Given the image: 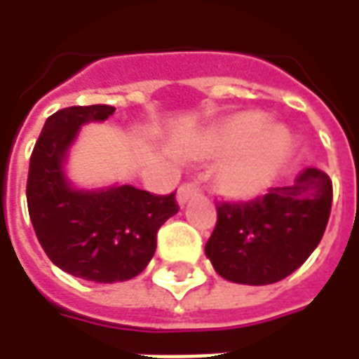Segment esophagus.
Wrapping results in <instances>:
<instances>
[{
    "instance_id": "1",
    "label": "esophagus",
    "mask_w": 359,
    "mask_h": 359,
    "mask_svg": "<svg viewBox=\"0 0 359 359\" xmlns=\"http://www.w3.org/2000/svg\"><path fill=\"white\" fill-rule=\"evenodd\" d=\"M198 192H200V188L196 187V184H182V187L179 188V192H177V202H179V205H184V203H187L190 198H194Z\"/></svg>"
}]
</instances>
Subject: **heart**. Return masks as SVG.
<instances>
[{
  "label": "heart",
  "mask_w": 359,
  "mask_h": 359,
  "mask_svg": "<svg viewBox=\"0 0 359 359\" xmlns=\"http://www.w3.org/2000/svg\"><path fill=\"white\" fill-rule=\"evenodd\" d=\"M292 151V138L283 125L265 123L264 113L238 111L205 128L192 146L202 159L225 156L215 167V187L236 202L262 196L277 179Z\"/></svg>",
  "instance_id": "heart-1"
}]
</instances>
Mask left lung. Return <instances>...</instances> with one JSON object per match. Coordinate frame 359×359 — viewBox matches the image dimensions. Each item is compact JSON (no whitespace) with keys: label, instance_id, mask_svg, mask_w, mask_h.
Instances as JSON below:
<instances>
[{"label":"left lung","instance_id":"obj_1","mask_svg":"<svg viewBox=\"0 0 359 359\" xmlns=\"http://www.w3.org/2000/svg\"><path fill=\"white\" fill-rule=\"evenodd\" d=\"M332 182L306 167L286 187L250 203H219L205 256L219 275L238 285H273L317 248L331 215Z\"/></svg>","mask_w":359,"mask_h":359}]
</instances>
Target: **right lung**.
<instances>
[{"label": "right lung", "instance_id": "1", "mask_svg": "<svg viewBox=\"0 0 359 359\" xmlns=\"http://www.w3.org/2000/svg\"><path fill=\"white\" fill-rule=\"evenodd\" d=\"M115 107L74 105L48 117L30 157L27 202L36 236L59 269L94 283H123L146 269L157 231L179 205L175 194L156 196L130 184L74 187L67 161L79 133L103 123Z\"/></svg>", "mask_w": 359, "mask_h": 359}]
</instances>
